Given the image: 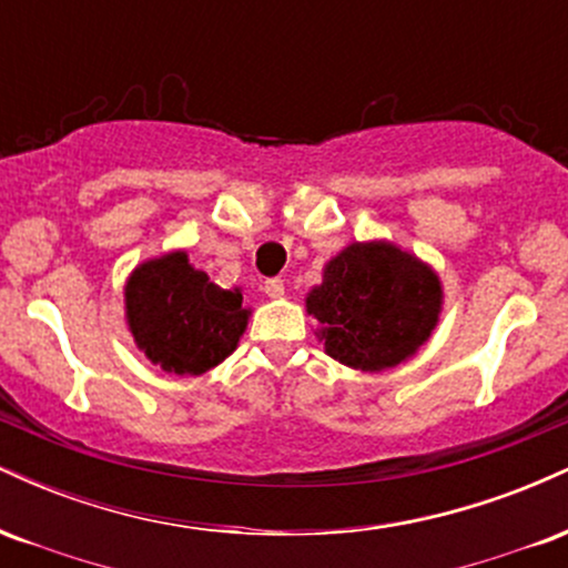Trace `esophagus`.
Segmentation results:
<instances>
[{"label": "esophagus", "mask_w": 568, "mask_h": 568, "mask_svg": "<svg viewBox=\"0 0 568 568\" xmlns=\"http://www.w3.org/2000/svg\"><path fill=\"white\" fill-rule=\"evenodd\" d=\"M264 293L270 298H283L285 296V283L280 277H272L264 283Z\"/></svg>", "instance_id": "1"}]
</instances>
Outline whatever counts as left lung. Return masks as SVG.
I'll return each mask as SVG.
<instances>
[{
    "instance_id": "8db88e82",
    "label": "left lung",
    "mask_w": 568,
    "mask_h": 568,
    "mask_svg": "<svg viewBox=\"0 0 568 568\" xmlns=\"http://www.w3.org/2000/svg\"><path fill=\"white\" fill-rule=\"evenodd\" d=\"M440 277L393 243H352L306 293V312L321 323L325 352L357 371L406 363L438 325Z\"/></svg>"
}]
</instances>
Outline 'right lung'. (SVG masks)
<instances>
[{
    "label": "right lung",
    "instance_id": "add662e5",
    "mask_svg": "<svg viewBox=\"0 0 568 568\" xmlns=\"http://www.w3.org/2000/svg\"><path fill=\"white\" fill-rule=\"evenodd\" d=\"M125 317L154 366L200 376L232 355L251 310L240 288H219L184 251H173L135 266L125 285Z\"/></svg>",
    "mask_w": 568,
    "mask_h": 568
}]
</instances>
